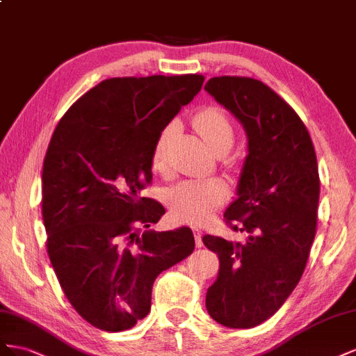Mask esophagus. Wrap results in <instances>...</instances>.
Returning <instances> with one entry per match:
<instances>
[{
	"label": "esophagus",
	"mask_w": 356,
	"mask_h": 356,
	"mask_svg": "<svg viewBox=\"0 0 356 356\" xmlns=\"http://www.w3.org/2000/svg\"><path fill=\"white\" fill-rule=\"evenodd\" d=\"M194 236H195V245H197V248H201L202 246V232L200 231V229H195L194 228Z\"/></svg>",
	"instance_id": "obj_1"
}]
</instances>
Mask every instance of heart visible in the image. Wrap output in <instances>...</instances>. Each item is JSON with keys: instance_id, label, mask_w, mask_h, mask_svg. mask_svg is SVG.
Wrapping results in <instances>:
<instances>
[{"instance_id": "heart-1", "label": "heart", "mask_w": 356, "mask_h": 356, "mask_svg": "<svg viewBox=\"0 0 356 356\" xmlns=\"http://www.w3.org/2000/svg\"><path fill=\"white\" fill-rule=\"evenodd\" d=\"M197 128L206 143L216 152L228 150L234 140V125L225 110L216 106L201 108L194 116ZM179 133V122L171 120L162 128L152 147V167L159 172L168 170L170 146ZM229 197V188L219 177L184 180L168 191V204L179 220L202 223L210 219Z\"/></svg>"}]
</instances>
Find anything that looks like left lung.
Masks as SVG:
<instances>
[{
    "instance_id": "1",
    "label": "left lung",
    "mask_w": 356,
    "mask_h": 356,
    "mask_svg": "<svg viewBox=\"0 0 356 356\" xmlns=\"http://www.w3.org/2000/svg\"><path fill=\"white\" fill-rule=\"evenodd\" d=\"M204 89L241 122L249 152L238 198L223 215L249 237H202L220 262L206 307L223 327L253 328L282 307L306 268L318 222L316 154L296 110L259 80L220 76Z\"/></svg>"
}]
</instances>
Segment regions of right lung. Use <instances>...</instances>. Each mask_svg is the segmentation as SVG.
Wrapping results in <instances>:
<instances>
[{
	"label": "right lung",
	"instance_id": "add662e5",
	"mask_svg": "<svg viewBox=\"0 0 356 356\" xmlns=\"http://www.w3.org/2000/svg\"><path fill=\"white\" fill-rule=\"evenodd\" d=\"M202 83L201 74L107 79L55 128L42 176L47 253L67 300L95 328H133L150 312L158 274L194 252L188 227L141 234L165 213L141 191L158 133Z\"/></svg>",
	"mask_w": 356,
	"mask_h": 356
}]
</instances>
